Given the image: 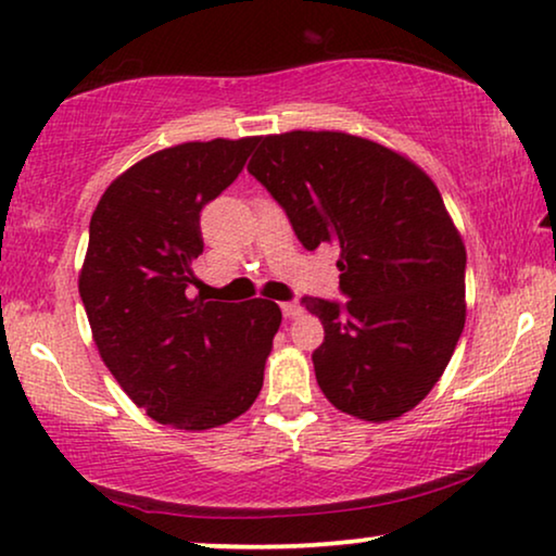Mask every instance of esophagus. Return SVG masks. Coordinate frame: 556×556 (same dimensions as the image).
<instances>
[{
	"label": "esophagus",
	"mask_w": 556,
	"mask_h": 556,
	"mask_svg": "<svg viewBox=\"0 0 556 556\" xmlns=\"http://www.w3.org/2000/svg\"><path fill=\"white\" fill-rule=\"evenodd\" d=\"M282 313H285V317H300L302 315V307L298 305V302H285Z\"/></svg>",
	"instance_id": "esophagus-1"
}]
</instances>
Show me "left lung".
Masks as SVG:
<instances>
[{"mask_svg":"<svg viewBox=\"0 0 556 556\" xmlns=\"http://www.w3.org/2000/svg\"><path fill=\"white\" fill-rule=\"evenodd\" d=\"M249 173L307 251L340 249L348 302L305 298L320 317L315 376L336 409L402 417L440 381L465 328V243L425 169L345 131L258 137Z\"/></svg>","mask_w":556,"mask_h":556,"instance_id":"left-lung-1","label":"left lung"}]
</instances>
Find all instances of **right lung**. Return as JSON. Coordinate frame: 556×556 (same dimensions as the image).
<instances>
[{
  "instance_id": "add662e5",
  "label": "right lung",
  "mask_w": 556,
  "mask_h": 556,
  "mask_svg": "<svg viewBox=\"0 0 556 556\" xmlns=\"http://www.w3.org/2000/svg\"><path fill=\"white\" fill-rule=\"evenodd\" d=\"M256 137L167 147L109 185L78 277L93 343L118 387L154 421L220 427L256 402L282 323L271 300L190 298L201 211L247 165Z\"/></svg>"
}]
</instances>
